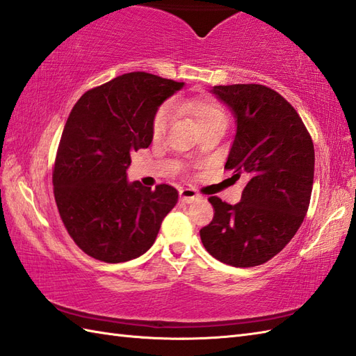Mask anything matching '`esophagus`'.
<instances>
[{
	"label": "esophagus",
	"mask_w": 356,
	"mask_h": 356,
	"mask_svg": "<svg viewBox=\"0 0 356 356\" xmlns=\"http://www.w3.org/2000/svg\"><path fill=\"white\" fill-rule=\"evenodd\" d=\"M200 195L196 193L195 191H192V188H184V191L179 192V200L188 204V202H193L195 200H198Z\"/></svg>",
	"instance_id": "1"
}]
</instances>
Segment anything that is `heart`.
<instances>
[{
  "label": "heart",
  "instance_id": "heart-1",
  "mask_svg": "<svg viewBox=\"0 0 356 356\" xmlns=\"http://www.w3.org/2000/svg\"><path fill=\"white\" fill-rule=\"evenodd\" d=\"M183 111L191 113L193 118L198 123L201 132H207L216 128H225L227 126V115L224 109L220 108L215 102L210 100H192L187 102V104H179L178 105ZM173 118V106L172 105H164L158 113L155 114L154 123H152V134L154 137H161L164 131L168 129Z\"/></svg>",
  "mask_w": 356,
  "mask_h": 356
}]
</instances>
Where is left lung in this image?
Listing matches in <instances>:
<instances>
[{
    "label": "left lung",
    "mask_w": 356,
    "mask_h": 356,
    "mask_svg": "<svg viewBox=\"0 0 356 356\" xmlns=\"http://www.w3.org/2000/svg\"><path fill=\"white\" fill-rule=\"evenodd\" d=\"M230 109L236 134L225 163L248 179L241 202L209 201L215 216L201 241L219 262L262 265L286 247L302 225L314 183V145L302 118L279 92L264 85H219L210 90Z\"/></svg>",
    "instance_id": "left-lung-1"
}]
</instances>
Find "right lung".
I'll return each instance as SVG.
<instances>
[{"instance_id":"add662e5","label":"right lung","mask_w":356,"mask_h":356,"mask_svg":"<svg viewBox=\"0 0 356 356\" xmlns=\"http://www.w3.org/2000/svg\"><path fill=\"white\" fill-rule=\"evenodd\" d=\"M184 83L143 71L86 91L71 109L54 163L53 187L68 234L106 264L136 259L152 247L178 191L129 183L131 154L152 143V123Z\"/></svg>"}]
</instances>
